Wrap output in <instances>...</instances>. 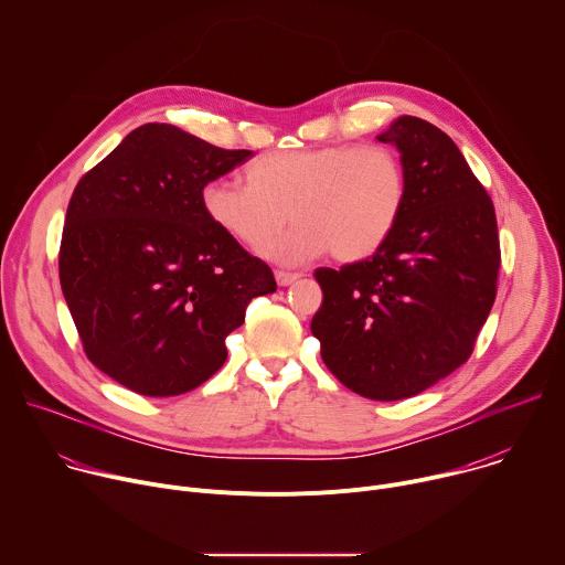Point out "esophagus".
<instances>
[{
	"label": "esophagus",
	"instance_id": "34e87169",
	"mask_svg": "<svg viewBox=\"0 0 565 565\" xmlns=\"http://www.w3.org/2000/svg\"><path fill=\"white\" fill-rule=\"evenodd\" d=\"M275 277H277V284H279V286H290L292 281H297V279L301 277V273H290V270H277V273H275Z\"/></svg>",
	"mask_w": 565,
	"mask_h": 565
}]
</instances>
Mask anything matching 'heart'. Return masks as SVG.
Instances as JSON below:
<instances>
[{
  "mask_svg": "<svg viewBox=\"0 0 565 565\" xmlns=\"http://www.w3.org/2000/svg\"><path fill=\"white\" fill-rule=\"evenodd\" d=\"M409 196L407 168L382 142L327 145L259 156L246 183L212 179L201 190L207 218L250 250H264L297 223L270 255L286 264L331 253L355 264L393 234Z\"/></svg>",
  "mask_w": 565,
  "mask_h": 565,
  "instance_id": "obj_1",
  "label": "heart"
}]
</instances>
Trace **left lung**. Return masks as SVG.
<instances>
[{
  "mask_svg": "<svg viewBox=\"0 0 565 565\" xmlns=\"http://www.w3.org/2000/svg\"><path fill=\"white\" fill-rule=\"evenodd\" d=\"M377 140L402 153L405 212L371 259L315 270L324 301L310 331L347 388L388 402L469 360L497 299L501 244L494 203L445 131L402 116Z\"/></svg>",
  "mask_w": 565,
  "mask_h": 565,
  "instance_id": "1",
  "label": "left lung"
}]
</instances>
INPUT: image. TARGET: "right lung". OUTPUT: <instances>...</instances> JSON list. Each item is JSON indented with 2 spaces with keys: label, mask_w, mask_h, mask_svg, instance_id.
Returning a JSON list of instances; mask_svg holds the SVG:
<instances>
[{
  "label": "right lung",
  "mask_w": 565,
  "mask_h": 565,
  "mask_svg": "<svg viewBox=\"0 0 565 565\" xmlns=\"http://www.w3.org/2000/svg\"><path fill=\"white\" fill-rule=\"evenodd\" d=\"M250 156L149 122L71 194L62 292L89 362L134 393L181 395L210 380L248 303L277 290L270 266L201 205L203 185Z\"/></svg>",
  "instance_id": "right-lung-1"
}]
</instances>
